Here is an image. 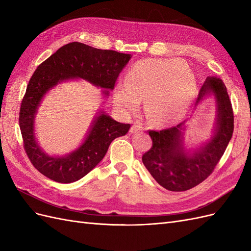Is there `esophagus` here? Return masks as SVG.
<instances>
[{
  "label": "esophagus",
  "instance_id": "esophagus-1",
  "mask_svg": "<svg viewBox=\"0 0 251 251\" xmlns=\"http://www.w3.org/2000/svg\"><path fill=\"white\" fill-rule=\"evenodd\" d=\"M143 130V126L141 124H134L131 128H130V132L131 133H137V132H140Z\"/></svg>",
  "mask_w": 251,
  "mask_h": 251
}]
</instances>
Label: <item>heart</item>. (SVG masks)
Here are the masks:
<instances>
[{"label":"heart","mask_w":251,"mask_h":251,"mask_svg":"<svg viewBox=\"0 0 251 251\" xmlns=\"http://www.w3.org/2000/svg\"><path fill=\"white\" fill-rule=\"evenodd\" d=\"M196 78L177 59L148 58L128 70L126 82L119 83L114 98L125 113L138 110L147 98L146 111L151 124L163 126L183 117L194 97Z\"/></svg>","instance_id":"1"}]
</instances>
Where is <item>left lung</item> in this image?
I'll list each match as a JSON object with an SVG mask.
<instances>
[{
  "instance_id": "left-lung-1",
  "label": "left lung",
  "mask_w": 251,
  "mask_h": 251,
  "mask_svg": "<svg viewBox=\"0 0 251 251\" xmlns=\"http://www.w3.org/2000/svg\"><path fill=\"white\" fill-rule=\"evenodd\" d=\"M209 93L216 96L218 104L216 132L209 142L191 155L182 144L183 124L161 131H149L153 146L143 154L142 162L153 178L168 191L185 192L200 184L214 172L231 139L233 112L223 81L207 77L197 102Z\"/></svg>"
}]
</instances>
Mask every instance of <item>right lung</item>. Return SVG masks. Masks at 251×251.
Segmentation results:
<instances>
[{
  "label": "right lung",
  "mask_w": 251,
  "mask_h": 251,
  "mask_svg": "<svg viewBox=\"0 0 251 251\" xmlns=\"http://www.w3.org/2000/svg\"><path fill=\"white\" fill-rule=\"evenodd\" d=\"M130 58L131 54L73 42L59 48L37 67L22 100L19 124L29 160L44 176L59 183L81 179L102 160L111 142L126 135L131 127L130 124H120L101 112L76 151L65 157L48 156L36 143L33 130L35 113L44 95L58 81L69 78H83L95 86L113 90ZM107 90L103 92L105 95L109 94Z\"/></svg>",
  "instance_id": "1"
}]
</instances>
